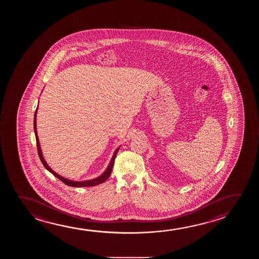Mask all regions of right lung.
<instances>
[{
  "instance_id": "right-lung-1",
  "label": "right lung",
  "mask_w": 259,
  "mask_h": 259,
  "mask_svg": "<svg viewBox=\"0 0 259 259\" xmlns=\"http://www.w3.org/2000/svg\"><path fill=\"white\" fill-rule=\"evenodd\" d=\"M37 109L38 106L37 108H36V110H35V113H34V135H35V139H36V146H37L38 155H39V158L41 159L42 165H45V168L47 169L49 172H52L54 177H56L58 179H60L61 182H63L64 184H67L68 186H72V187H89V186H95V185H98V184H102V183H104V182L109 178V176H110V174H111L113 165H114V161H115L116 154H117L118 150H119L120 146L115 150V152L113 154L112 158H111V160L109 162L108 167L106 168V170L104 171L103 174H101L100 177H96V178H94V179H91V180L87 181H72L69 180L68 178H65V177H61V176H60L59 174H57L56 172H54L53 169L50 167L48 164H47V162L45 161V158H44V155H42V152H41V146H40L39 138H38L37 130H36V115H37Z\"/></svg>"
}]
</instances>
